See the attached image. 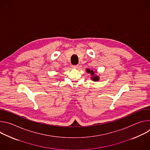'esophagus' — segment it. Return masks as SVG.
Instances as JSON below:
<instances>
[{"label":"esophagus","instance_id":"34e87169","mask_svg":"<svg viewBox=\"0 0 150 150\" xmlns=\"http://www.w3.org/2000/svg\"><path fill=\"white\" fill-rule=\"evenodd\" d=\"M72 67L74 69H77V68H78L79 65H73V66H72Z\"/></svg>","mask_w":150,"mask_h":150}]
</instances>
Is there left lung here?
Segmentation results:
<instances>
[{"instance_id": "8db88e82", "label": "left lung", "mask_w": 150, "mask_h": 150, "mask_svg": "<svg viewBox=\"0 0 150 150\" xmlns=\"http://www.w3.org/2000/svg\"><path fill=\"white\" fill-rule=\"evenodd\" d=\"M87 72L89 74H91V79L93 80L94 81H99V76H97L96 75H95V72L93 71V70H90V69H87Z\"/></svg>"}]
</instances>
